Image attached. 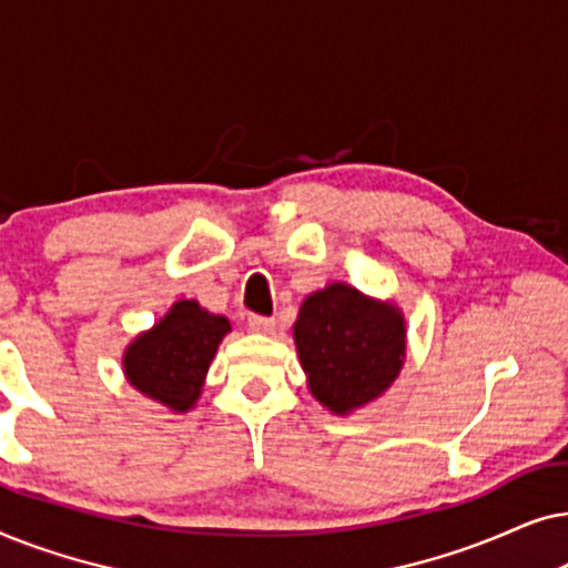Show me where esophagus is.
I'll return each instance as SVG.
<instances>
[{"label": "esophagus", "instance_id": "1", "mask_svg": "<svg viewBox=\"0 0 568 568\" xmlns=\"http://www.w3.org/2000/svg\"><path fill=\"white\" fill-rule=\"evenodd\" d=\"M247 328H251L253 333H263V336H268V333L276 331V321H274V317L251 315V317H247Z\"/></svg>", "mask_w": 568, "mask_h": 568}]
</instances>
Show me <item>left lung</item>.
<instances>
[{
    "instance_id": "1",
    "label": "left lung",
    "mask_w": 568,
    "mask_h": 568,
    "mask_svg": "<svg viewBox=\"0 0 568 568\" xmlns=\"http://www.w3.org/2000/svg\"><path fill=\"white\" fill-rule=\"evenodd\" d=\"M292 333L310 393L336 416L377 400L406 362L400 307L346 282L307 294Z\"/></svg>"
}]
</instances>
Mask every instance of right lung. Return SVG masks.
<instances>
[{
	"label": "right lung",
	"mask_w": 568,
	"mask_h": 568,
	"mask_svg": "<svg viewBox=\"0 0 568 568\" xmlns=\"http://www.w3.org/2000/svg\"><path fill=\"white\" fill-rule=\"evenodd\" d=\"M230 331L224 315L209 313L196 300H178L123 348V377L144 398L185 414L201 398L209 364Z\"/></svg>",
	"instance_id": "add662e5"
}]
</instances>
